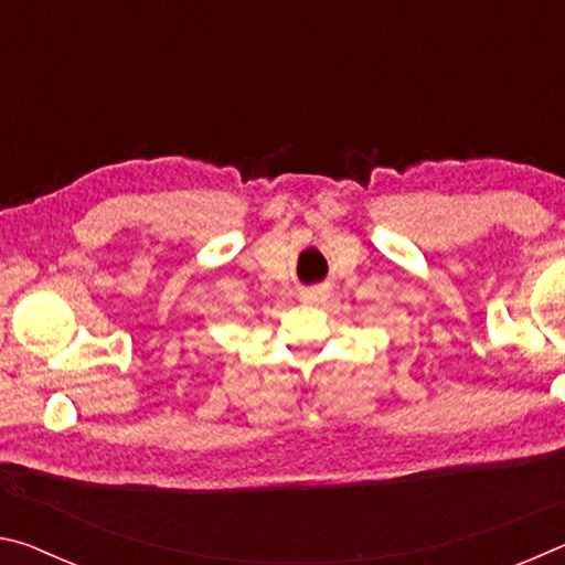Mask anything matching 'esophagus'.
I'll return each mask as SVG.
<instances>
[{"instance_id":"34e87169","label":"esophagus","mask_w":565,"mask_h":565,"mask_svg":"<svg viewBox=\"0 0 565 565\" xmlns=\"http://www.w3.org/2000/svg\"><path fill=\"white\" fill-rule=\"evenodd\" d=\"M303 296H306V299H309V301H317L319 296H321V289H311V291H306Z\"/></svg>"}]
</instances>
